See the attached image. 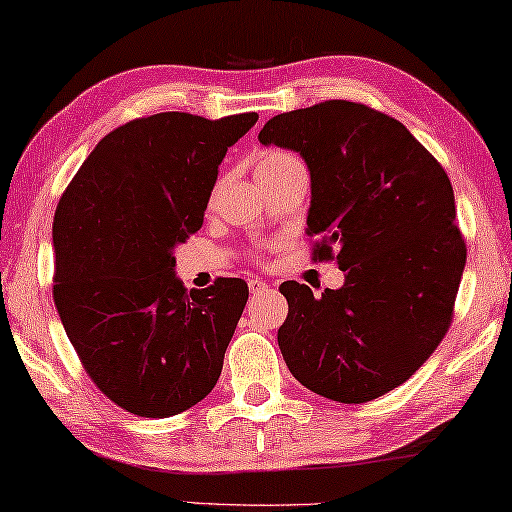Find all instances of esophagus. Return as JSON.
I'll return each mask as SVG.
<instances>
[{
  "label": "esophagus",
  "mask_w": 512,
  "mask_h": 512,
  "mask_svg": "<svg viewBox=\"0 0 512 512\" xmlns=\"http://www.w3.org/2000/svg\"><path fill=\"white\" fill-rule=\"evenodd\" d=\"M248 289H250V294H264V292H269V282L253 278V280H248Z\"/></svg>",
  "instance_id": "obj_1"
}]
</instances>
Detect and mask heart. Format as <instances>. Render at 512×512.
I'll return each instance as SVG.
<instances>
[{
	"mask_svg": "<svg viewBox=\"0 0 512 512\" xmlns=\"http://www.w3.org/2000/svg\"><path fill=\"white\" fill-rule=\"evenodd\" d=\"M289 165H301L299 158L285 154V151H266V154H262V158L257 160V177H266V174L285 170Z\"/></svg>",
	"mask_w": 512,
	"mask_h": 512,
	"instance_id": "1",
	"label": "heart"
}]
</instances>
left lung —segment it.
I'll use <instances>...</instances> for the list:
<instances>
[{
	"instance_id": "left-lung-1",
	"label": "left lung",
	"mask_w": 512,
	"mask_h": 512,
	"mask_svg": "<svg viewBox=\"0 0 512 512\" xmlns=\"http://www.w3.org/2000/svg\"><path fill=\"white\" fill-rule=\"evenodd\" d=\"M257 140L305 160V232L322 236L315 257L345 271V285L319 299L282 282V358L312 393L375 400L414 375L451 326L467 248L448 174L398 119L361 103L282 112Z\"/></svg>"
}]
</instances>
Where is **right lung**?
Wrapping results in <instances>:
<instances>
[{"label":"right lung","mask_w":512,"mask_h":512,"mask_svg":"<svg viewBox=\"0 0 512 512\" xmlns=\"http://www.w3.org/2000/svg\"><path fill=\"white\" fill-rule=\"evenodd\" d=\"M257 112H160L114 128L61 195L55 305L94 384L144 418L207 398L248 301L241 278L188 289L174 248L202 227L227 147Z\"/></svg>","instance_id":"obj_1"}]
</instances>
